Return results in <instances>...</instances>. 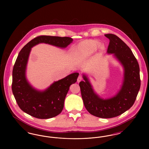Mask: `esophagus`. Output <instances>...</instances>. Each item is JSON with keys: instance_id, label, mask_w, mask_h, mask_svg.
Listing matches in <instances>:
<instances>
[{"instance_id": "1", "label": "esophagus", "mask_w": 149, "mask_h": 149, "mask_svg": "<svg viewBox=\"0 0 149 149\" xmlns=\"http://www.w3.org/2000/svg\"><path fill=\"white\" fill-rule=\"evenodd\" d=\"M82 79H83L82 77H81V75H79V76L78 77V79H77V81H78V83H79L80 81L82 80Z\"/></svg>"}]
</instances>
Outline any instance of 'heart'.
Here are the masks:
<instances>
[{"instance_id": "obj_1", "label": "heart", "mask_w": 149, "mask_h": 149, "mask_svg": "<svg viewBox=\"0 0 149 149\" xmlns=\"http://www.w3.org/2000/svg\"><path fill=\"white\" fill-rule=\"evenodd\" d=\"M98 41L94 40H85L79 43L73 51V54L76 56L87 57L91 55L97 50L98 46ZM99 54H102L105 49L104 45H99L98 47Z\"/></svg>"}]
</instances>
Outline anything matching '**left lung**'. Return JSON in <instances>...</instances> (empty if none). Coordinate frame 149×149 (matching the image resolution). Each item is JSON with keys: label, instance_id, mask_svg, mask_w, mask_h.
Segmentation results:
<instances>
[{"label": "left lung", "instance_id": "8db88e82", "mask_svg": "<svg viewBox=\"0 0 149 149\" xmlns=\"http://www.w3.org/2000/svg\"><path fill=\"white\" fill-rule=\"evenodd\" d=\"M109 40L107 54H113L123 68V80L120 89L113 97L103 99L94 92L88 77L79 83L83 103L86 110L93 116L110 118L125 112L135 103L140 88L139 65L131 50L117 36L106 34Z\"/></svg>", "mask_w": 149, "mask_h": 149}]
</instances>
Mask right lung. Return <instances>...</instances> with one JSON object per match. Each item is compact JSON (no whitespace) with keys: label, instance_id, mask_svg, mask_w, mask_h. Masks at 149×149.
Returning <instances> with one entry per match:
<instances>
[{"label":"right lung","instance_id":"obj_1","mask_svg":"<svg viewBox=\"0 0 149 149\" xmlns=\"http://www.w3.org/2000/svg\"><path fill=\"white\" fill-rule=\"evenodd\" d=\"M73 40L68 37L40 36L27 43L21 50L12 72V89L16 102L22 110L39 119H48L60 113L70 86L76 83L78 72L54 81L44 91L36 89L26 78V69L31 48L45 43L61 49L66 48Z\"/></svg>","mask_w":149,"mask_h":149}]
</instances>
